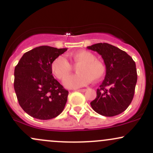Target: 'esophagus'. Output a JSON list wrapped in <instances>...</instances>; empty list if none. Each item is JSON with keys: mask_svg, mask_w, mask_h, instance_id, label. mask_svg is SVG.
I'll return each instance as SVG.
<instances>
[{"mask_svg": "<svg viewBox=\"0 0 153 153\" xmlns=\"http://www.w3.org/2000/svg\"><path fill=\"white\" fill-rule=\"evenodd\" d=\"M77 90H78V91H79V92H85L87 90V89H79Z\"/></svg>", "mask_w": 153, "mask_h": 153, "instance_id": "esophagus-1", "label": "esophagus"}]
</instances>
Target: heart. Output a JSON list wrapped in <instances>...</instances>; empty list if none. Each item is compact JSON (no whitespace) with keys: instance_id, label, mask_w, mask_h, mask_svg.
<instances>
[{"instance_id":"obj_1","label":"heart","mask_w":153,"mask_h":153,"mask_svg":"<svg viewBox=\"0 0 153 153\" xmlns=\"http://www.w3.org/2000/svg\"><path fill=\"white\" fill-rule=\"evenodd\" d=\"M72 65H77L78 74L72 75L64 81V85L68 88H78L92 81H98L104 76L106 66L102 62L96 59L94 54L89 51L81 50L69 55ZM52 74L58 79L64 80L72 71V67L65 57H57L51 64Z\"/></svg>"}]
</instances>
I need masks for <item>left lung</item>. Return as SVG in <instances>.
<instances>
[{"label":"left lung","mask_w":153,"mask_h":153,"mask_svg":"<svg viewBox=\"0 0 153 153\" xmlns=\"http://www.w3.org/2000/svg\"><path fill=\"white\" fill-rule=\"evenodd\" d=\"M102 57L106 65V76L97 89L92 108L103 116L113 117L123 112L134 98L137 82L136 63L130 55L107 43L88 47Z\"/></svg>","instance_id":"1"}]
</instances>
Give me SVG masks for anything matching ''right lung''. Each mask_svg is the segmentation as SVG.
<instances>
[{"label": "right lung", "instance_id": "1", "mask_svg": "<svg viewBox=\"0 0 153 153\" xmlns=\"http://www.w3.org/2000/svg\"><path fill=\"white\" fill-rule=\"evenodd\" d=\"M67 50L41 46L25 52L14 68V88L19 104L39 120L56 117L63 111L68 91L52 76L51 64Z\"/></svg>", "mask_w": 153, "mask_h": 153}]
</instances>
